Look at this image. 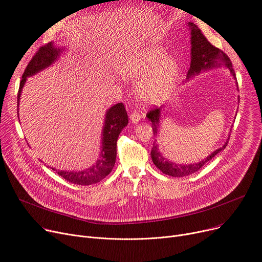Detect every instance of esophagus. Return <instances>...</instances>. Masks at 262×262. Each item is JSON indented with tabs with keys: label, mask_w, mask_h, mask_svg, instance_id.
<instances>
[{
	"label": "esophagus",
	"mask_w": 262,
	"mask_h": 262,
	"mask_svg": "<svg viewBox=\"0 0 262 262\" xmlns=\"http://www.w3.org/2000/svg\"><path fill=\"white\" fill-rule=\"evenodd\" d=\"M129 118H130V121H132L134 124H137V123H138V122L140 121V119H141V117H140V115H139L138 113H133V114L129 116Z\"/></svg>",
	"instance_id": "34e87169"
}]
</instances>
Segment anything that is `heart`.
<instances>
[{"mask_svg":"<svg viewBox=\"0 0 262 262\" xmlns=\"http://www.w3.org/2000/svg\"><path fill=\"white\" fill-rule=\"evenodd\" d=\"M180 66L160 47L137 52L120 68V73L130 81H139L138 96L144 105H158L168 99L178 77Z\"/></svg>","mask_w":262,"mask_h":262,"instance_id":"b5f03b06","label":"heart"}]
</instances>
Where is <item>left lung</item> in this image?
Masks as SVG:
<instances>
[{"label":"left lung","instance_id":"8db88e82","mask_svg":"<svg viewBox=\"0 0 262 262\" xmlns=\"http://www.w3.org/2000/svg\"><path fill=\"white\" fill-rule=\"evenodd\" d=\"M188 26H189L190 36H191L190 37L191 63H190V69L187 73V80H189L191 77H194L195 75H199L201 72H205V71L211 70V69L224 66L228 69L231 76L237 82L235 71H233L231 61L228 58L227 55L223 51L213 47L209 42V41L206 39V37L203 35V33L201 32V30L195 24L189 22ZM237 89H238V84H237ZM163 108H164V106H161L160 108L150 110V112L147 113V115H146L148 121L152 122L154 136H158V134H159V130H160L159 123H160L161 112ZM228 140H229V136L226 139L225 143L221 147H219L215 150H213L210 155H208L203 160H201L199 162H193V163H177L172 160H169L167 157H164L163 154L160 152L157 140H156L153 144L152 150H150V157H152L153 163L162 173H164L166 175L173 176V177H183V176H187V175H190L192 173L199 171L209 160H211L216 154L222 152V150L227 146Z\"/></svg>","mask_w":262,"mask_h":262}]
</instances>
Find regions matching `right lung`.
Here are the masks:
<instances>
[{
	"mask_svg": "<svg viewBox=\"0 0 262 262\" xmlns=\"http://www.w3.org/2000/svg\"><path fill=\"white\" fill-rule=\"evenodd\" d=\"M62 52L63 49L55 46L54 42H50L47 46H43L39 49L35 56L32 58L29 64H27L22 75L18 92V108L21 98V92L25 85L27 77H31L39 73L40 71H43L45 69L56 62ZM127 113L122 103H118L113 107H110L106 112L103 124L101 138V154L92 166L80 171H57L55 168L51 169L53 171H56V173L67 182L75 185L89 186L101 182L110 172H112L115 166L117 158V141L120 133L124 127L127 126Z\"/></svg>",
	"mask_w": 262,
	"mask_h": 262,
	"instance_id": "add662e5",
	"label": "right lung"
}]
</instances>
